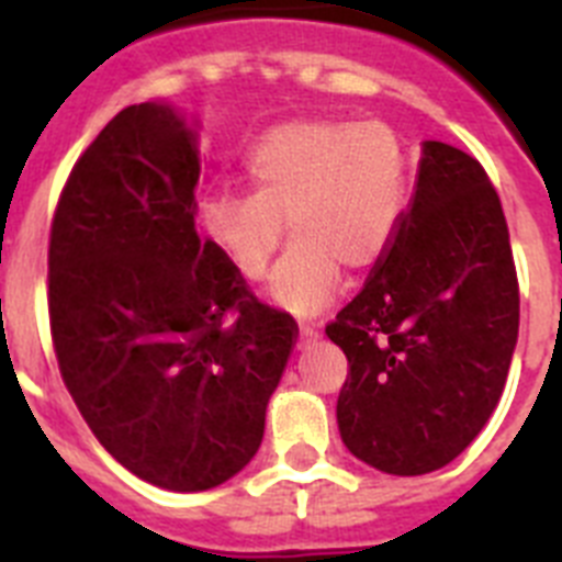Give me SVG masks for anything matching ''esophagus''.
<instances>
[{
  "label": "esophagus",
  "instance_id": "34e87169",
  "mask_svg": "<svg viewBox=\"0 0 562 562\" xmlns=\"http://www.w3.org/2000/svg\"><path fill=\"white\" fill-rule=\"evenodd\" d=\"M317 340V329L315 326H310V324H301V335H297V346H301V349H306V346H312V342Z\"/></svg>",
  "mask_w": 562,
  "mask_h": 562
}]
</instances>
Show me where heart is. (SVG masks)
I'll return each instance as SVG.
<instances>
[{
	"label": "heart",
	"instance_id": "1",
	"mask_svg": "<svg viewBox=\"0 0 562 562\" xmlns=\"http://www.w3.org/2000/svg\"><path fill=\"white\" fill-rule=\"evenodd\" d=\"M252 193L202 202L207 236L245 281L270 270L284 220L295 236L270 297L292 315L324 312L340 284L369 276L394 245L411 202L408 140L385 121L301 117L272 126L247 154Z\"/></svg>",
	"mask_w": 562,
	"mask_h": 562
}]
</instances>
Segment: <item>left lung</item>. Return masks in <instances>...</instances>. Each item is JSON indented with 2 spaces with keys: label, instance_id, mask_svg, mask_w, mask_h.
Masks as SVG:
<instances>
[{
  "label": "left lung",
  "instance_id": "obj_1",
  "mask_svg": "<svg viewBox=\"0 0 562 562\" xmlns=\"http://www.w3.org/2000/svg\"><path fill=\"white\" fill-rule=\"evenodd\" d=\"M518 317L498 191L475 157L428 140L394 245L326 326L349 360L346 448L391 475L450 464L504 394Z\"/></svg>",
  "mask_w": 562,
  "mask_h": 562
}]
</instances>
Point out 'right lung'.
<instances>
[{
    "label": "right lung",
    "mask_w": 562,
    "mask_h": 562,
    "mask_svg": "<svg viewBox=\"0 0 562 562\" xmlns=\"http://www.w3.org/2000/svg\"><path fill=\"white\" fill-rule=\"evenodd\" d=\"M200 151L168 106L117 112L69 171L47 247L49 335L103 448L173 493L256 456L297 340L211 238L196 236Z\"/></svg>",
    "instance_id": "right-lung-1"
}]
</instances>
